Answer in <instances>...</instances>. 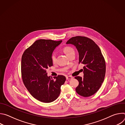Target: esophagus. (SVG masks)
Wrapping results in <instances>:
<instances>
[{
    "mask_svg": "<svg viewBox=\"0 0 125 125\" xmlns=\"http://www.w3.org/2000/svg\"><path fill=\"white\" fill-rule=\"evenodd\" d=\"M73 77H71V76H67L66 77V79L67 80H71V79H72Z\"/></svg>",
    "mask_w": 125,
    "mask_h": 125,
    "instance_id": "esophagus-1",
    "label": "esophagus"
}]
</instances>
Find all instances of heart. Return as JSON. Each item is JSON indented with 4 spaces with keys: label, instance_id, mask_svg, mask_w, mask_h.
I'll list each match as a JSON object with an SVG mask.
<instances>
[{
    "label": "heart",
    "instance_id": "obj_1",
    "mask_svg": "<svg viewBox=\"0 0 125 125\" xmlns=\"http://www.w3.org/2000/svg\"><path fill=\"white\" fill-rule=\"evenodd\" d=\"M63 50L68 56H69L71 54H72V53H74V49L72 47L69 46H65L63 48ZM51 59V61L53 63H56L57 58H56V55L55 53H53V54H52Z\"/></svg>",
    "mask_w": 125,
    "mask_h": 125
}]
</instances>
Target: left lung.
<instances>
[{
  "mask_svg": "<svg viewBox=\"0 0 125 125\" xmlns=\"http://www.w3.org/2000/svg\"><path fill=\"white\" fill-rule=\"evenodd\" d=\"M66 43L76 46L79 55V63L84 65L83 77H75L79 82L76 92L83 97L94 95L103 82L106 72L105 59L99 47L92 40L82 36L71 38Z\"/></svg>",
  "mask_w": 125,
  "mask_h": 125,
  "instance_id": "obj_1",
  "label": "left lung"
}]
</instances>
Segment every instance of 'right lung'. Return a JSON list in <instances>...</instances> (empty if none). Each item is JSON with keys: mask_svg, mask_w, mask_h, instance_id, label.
I'll return each mask as SVG.
<instances>
[{"mask_svg": "<svg viewBox=\"0 0 125 125\" xmlns=\"http://www.w3.org/2000/svg\"><path fill=\"white\" fill-rule=\"evenodd\" d=\"M62 41L39 40L28 48L21 60V74L23 83L31 94L44 103L56 100L66 77L58 75L52 79L47 76L46 69L53 66L51 57L53 50Z\"/></svg>", "mask_w": 125, "mask_h": 125, "instance_id": "add662e5", "label": "right lung"}]
</instances>
